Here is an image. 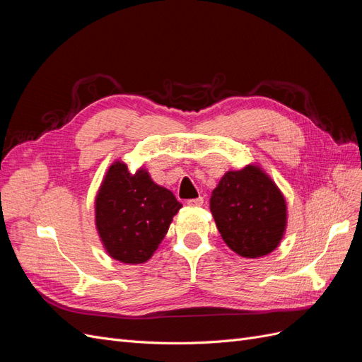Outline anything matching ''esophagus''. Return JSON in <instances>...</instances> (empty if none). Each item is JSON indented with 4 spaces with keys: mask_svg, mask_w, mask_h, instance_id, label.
<instances>
[{
    "mask_svg": "<svg viewBox=\"0 0 362 362\" xmlns=\"http://www.w3.org/2000/svg\"><path fill=\"white\" fill-rule=\"evenodd\" d=\"M202 204H204L202 196H199V198H194V199H189L187 201V205H190V206H201Z\"/></svg>",
    "mask_w": 362,
    "mask_h": 362,
    "instance_id": "esophagus-1",
    "label": "esophagus"
}]
</instances>
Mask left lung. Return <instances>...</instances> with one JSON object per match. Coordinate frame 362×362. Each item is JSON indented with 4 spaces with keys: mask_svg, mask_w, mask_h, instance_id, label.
Segmentation results:
<instances>
[{
    "mask_svg": "<svg viewBox=\"0 0 362 362\" xmlns=\"http://www.w3.org/2000/svg\"><path fill=\"white\" fill-rule=\"evenodd\" d=\"M210 210L223 242L245 258L270 254L286 231V199L257 166L226 172L211 193Z\"/></svg>",
    "mask_w": 362,
    "mask_h": 362,
    "instance_id": "8db88e82",
    "label": "left lung"
}]
</instances>
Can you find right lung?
I'll return each instance as SVG.
<instances>
[{"label":"right lung","instance_id":"obj_1","mask_svg":"<svg viewBox=\"0 0 362 362\" xmlns=\"http://www.w3.org/2000/svg\"><path fill=\"white\" fill-rule=\"evenodd\" d=\"M181 206L173 193L152 181L145 169L133 175L125 163L116 161L96 194L98 234L112 258L140 264L157 250Z\"/></svg>","mask_w":362,"mask_h":362}]
</instances>
